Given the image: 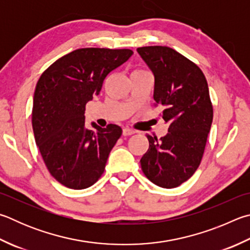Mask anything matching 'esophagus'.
I'll list each match as a JSON object with an SVG mask.
<instances>
[{
	"label": "esophagus",
	"mask_w": 250,
	"mask_h": 250,
	"mask_svg": "<svg viewBox=\"0 0 250 250\" xmlns=\"http://www.w3.org/2000/svg\"><path fill=\"white\" fill-rule=\"evenodd\" d=\"M122 133H124V135H132V134H134L135 133V131L134 130H132V129H130V128H125L124 129V131H122Z\"/></svg>",
	"instance_id": "34e87169"
}]
</instances>
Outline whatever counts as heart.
Returning <instances> with one entry per match:
<instances>
[{
  "instance_id": "obj_1",
  "label": "heart",
  "mask_w": 250,
  "mask_h": 250,
  "mask_svg": "<svg viewBox=\"0 0 250 250\" xmlns=\"http://www.w3.org/2000/svg\"><path fill=\"white\" fill-rule=\"evenodd\" d=\"M137 71H141V70H137Z\"/></svg>"
}]
</instances>
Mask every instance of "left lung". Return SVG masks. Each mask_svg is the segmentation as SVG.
Segmentation results:
<instances>
[{"mask_svg":"<svg viewBox=\"0 0 250 250\" xmlns=\"http://www.w3.org/2000/svg\"><path fill=\"white\" fill-rule=\"evenodd\" d=\"M155 78L154 106L168 125L157 140L146 135L149 146L141 158L147 179L162 188L178 187L200 165L213 120L208 82L196 63L164 46L138 48Z\"/></svg>","mask_w":250,"mask_h":250,"instance_id":"obj_1","label":"left lung"}]
</instances>
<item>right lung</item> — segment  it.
Masks as SVG:
<instances>
[{
  "label": "right lung",
  "mask_w": 250,
  "mask_h": 250,
  "mask_svg": "<svg viewBox=\"0 0 250 250\" xmlns=\"http://www.w3.org/2000/svg\"><path fill=\"white\" fill-rule=\"evenodd\" d=\"M130 49L83 48L58 59L40 76L31 122L36 144L50 174L71 189L101 178L122 129L117 125L85 128V106L104 80L132 56Z\"/></svg>",
  "instance_id": "right-lung-1"
}]
</instances>
